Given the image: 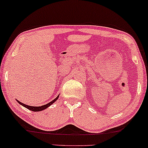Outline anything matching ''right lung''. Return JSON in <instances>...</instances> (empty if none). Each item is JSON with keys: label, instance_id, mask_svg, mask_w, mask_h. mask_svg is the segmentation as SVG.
I'll use <instances>...</instances> for the list:
<instances>
[{"label": "right lung", "instance_id": "right-lung-1", "mask_svg": "<svg viewBox=\"0 0 148 148\" xmlns=\"http://www.w3.org/2000/svg\"><path fill=\"white\" fill-rule=\"evenodd\" d=\"M58 98H59V96H58L57 97H56L55 99H54V100L51 101V102H49V103L46 104V105L42 106H38V107H36V106H30L26 105V104L23 103H21L20 101H17V102L19 103V104H21V106H24L25 108H28V109H29V110H30L35 111V112H36V111H38H38H41V110H45V109L49 107V106H50V105H52V104L53 103H54V102H55V101H56V100H57V99H58Z\"/></svg>", "mask_w": 148, "mask_h": 148}]
</instances>
